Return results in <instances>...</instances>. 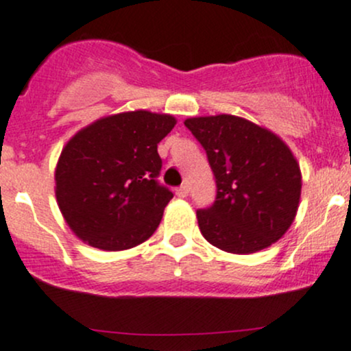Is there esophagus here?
<instances>
[{
  "label": "esophagus",
  "instance_id": "esophagus-1",
  "mask_svg": "<svg viewBox=\"0 0 351 351\" xmlns=\"http://www.w3.org/2000/svg\"><path fill=\"white\" fill-rule=\"evenodd\" d=\"M176 195H178L180 198H185L189 197V185H182L176 189Z\"/></svg>",
  "mask_w": 351,
  "mask_h": 351
}]
</instances>
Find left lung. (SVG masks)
Wrapping results in <instances>:
<instances>
[{
	"label": "left lung",
	"mask_w": 351,
	"mask_h": 351,
	"mask_svg": "<svg viewBox=\"0 0 351 351\" xmlns=\"http://www.w3.org/2000/svg\"><path fill=\"white\" fill-rule=\"evenodd\" d=\"M185 125L205 149L217 185L212 207L197 210L212 246L250 254L277 243L299 208L302 175L284 141L243 117H192Z\"/></svg>",
	"instance_id": "left-lung-1"
}]
</instances>
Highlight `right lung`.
Segmentation results:
<instances>
[{"label":"right lung","instance_id":"right-lung-1","mask_svg":"<svg viewBox=\"0 0 351 351\" xmlns=\"http://www.w3.org/2000/svg\"><path fill=\"white\" fill-rule=\"evenodd\" d=\"M175 123L168 113L134 110L101 117L67 141L56 166V198L81 241L122 251L153 236L173 198L156 180L158 144Z\"/></svg>","mask_w":351,"mask_h":351}]
</instances>
